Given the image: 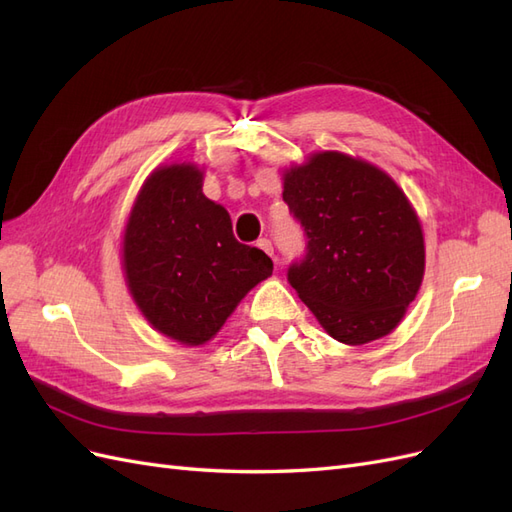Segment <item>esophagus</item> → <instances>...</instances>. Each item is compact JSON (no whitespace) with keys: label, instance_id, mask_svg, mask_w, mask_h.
I'll list each match as a JSON object with an SVG mask.
<instances>
[{"label":"esophagus","instance_id":"esophagus-1","mask_svg":"<svg viewBox=\"0 0 512 512\" xmlns=\"http://www.w3.org/2000/svg\"><path fill=\"white\" fill-rule=\"evenodd\" d=\"M262 252L265 254H269V256H273V243L269 241V239H258V243H256Z\"/></svg>","mask_w":512,"mask_h":512}]
</instances>
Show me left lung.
I'll list each match as a JSON object with an SVG mask.
<instances>
[{
    "label": "left lung",
    "instance_id": "obj_1",
    "mask_svg": "<svg viewBox=\"0 0 512 512\" xmlns=\"http://www.w3.org/2000/svg\"><path fill=\"white\" fill-rule=\"evenodd\" d=\"M284 203L305 232L288 282L327 333L361 346L391 333L421 288L423 230L382 170L324 151L284 177Z\"/></svg>",
    "mask_w": 512,
    "mask_h": 512
}]
</instances>
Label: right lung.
Instances as JSON below:
<instances>
[{
    "mask_svg": "<svg viewBox=\"0 0 512 512\" xmlns=\"http://www.w3.org/2000/svg\"><path fill=\"white\" fill-rule=\"evenodd\" d=\"M123 269L145 318L181 344H205L232 309L273 273L271 258L232 235L230 215L203 194V173H153L130 213Z\"/></svg>",
    "mask_w": 512,
    "mask_h": 512,
    "instance_id": "obj_1",
    "label": "right lung"
}]
</instances>
